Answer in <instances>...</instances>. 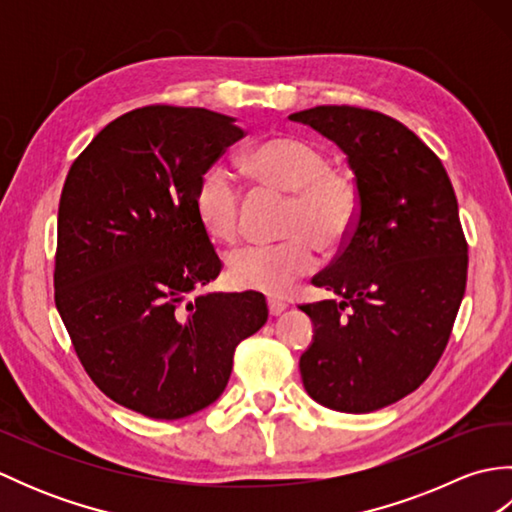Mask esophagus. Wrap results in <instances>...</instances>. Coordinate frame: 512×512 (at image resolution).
<instances>
[{"label":"esophagus","instance_id":"obj_1","mask_svg":"<svg viewBox=\"0 0 512 512\" xmlns=\"http://www.w3.org/2000/svg\"><path fill=\"white\" fill-rule=\"evenodd\" d=\"M286 310V303H281V301H277V299H268V312H270V317H279L281 312Z\"/></svg>","mask_w":512,"mask_h":512}]
</instances>
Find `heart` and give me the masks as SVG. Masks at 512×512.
<instances>
[{
  "instance_id": "heart-1",
  "label": "heart",
  "mask_w": 512,
  "mask_h": 512,
  "mask_svg": "<svg viewBox=\"0 0 512 512\" xmlns=\"http://www.w3.org/2000/svg\"><path fill=\"white\" fill-rule=\"evenodd\" d=\"M244 165L257 180L292 191L284 231L273 244H244L226 255V275L235 288L286 295L319 266V246L347 244L361 217V187L352 171L330 165L325 149L299 136H270L250 147ZM195 215L215 239L239 233L242 189L224 165L206 169L193 193Z\"/></svg>"
}]
</instances>
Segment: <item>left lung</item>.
I'll list each match as a JSON object with an SVG mask.
<instances>
[{"mask_svg": "<svg viewBox=\"0 0 512 512\" xmlns=\"http://www.w3.org/2000/svg\"><path fill=\"white\" fill-rule=\"evenodd\" d=\"M334 140L361 187V217L312 277L341 301L299 306L314 323L303 387L323 407L369 413L429 378L466 288L469 246L440 158L396 118L350 105L290 114Z\"/></svg>", "mask_w": 512, "mask_h": 512, "instance_id": "1", "label": "left lung"}]
</instances>
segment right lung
Instances as JSON below:
<instances>
[{"label":"right lung","mask_w":512,"mask_h":512,"mask_svg":"<svg viewBox=\"0 0 512 512\" xmlns=\"http://www.w3.org/2000/svg\"><path fill=\"white\" fill-rule=\"evenodd\" d=\"M244 134L200 107H138L103 127L65 178L54 303L94 385L147 418L209 407L235 347L268 319L257 292L184 303L222 270L195 184Z\"/></svg>","instance_id":"obj_1"}]
</instances>
